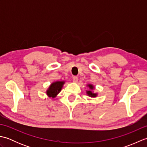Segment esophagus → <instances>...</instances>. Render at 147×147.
Wrapping results in <instances>:
<instances>
[{
    "label": "esophagus",
    "instance_id": "esophagus-1",
    "mask_svg": "<svg viewBox=\"0 0 147 147\" xmlns=\"http://www.w3.org/2000/svg\"><path fill=\"white\" fill-rule=\"evenodd\" d=\"M78 80V76H74L73 77V82L74 83H77Z\"/></svg>",
    "mask_w": 147,
    "mask_h": 147
}]
</instances>
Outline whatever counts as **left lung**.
I'll list each match as a JSON object with an SVG mask.
<instances>
[{
    "mask_svg": "<svg viewBox=\"0 0 147 147\" xmlns=\"http://www.w3.org/2000/svg\"><path fill=\"white\" fill-rule=\"evenodd\" d=\"M87 86H88L89 87V88L90 89V90L86 91L87 95H88L89 96H91V97H96V96H97V93H93L92 91V90L94 89V86H93L92 85H90V84H89V85H88Z\"/></svg>",
    "mask_w": 147,
    "mask_h": 147,
    "instance_id": "obj_1",
    "label": "left lung"
}]
</instances>
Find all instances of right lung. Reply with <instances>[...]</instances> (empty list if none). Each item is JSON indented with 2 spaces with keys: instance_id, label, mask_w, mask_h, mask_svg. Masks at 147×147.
Instances as JSON below:
<instances>
[{
  "instance_id": "1",
  "label": "right lung",
  "mask_w": 147,
  "mask_h": 147,
  "mask_svg": "<svg viewBox=\"0 0 147 147\" xmlns=\"http://www.w3.org/2000/svg\"><path fill=\"white\" fill-rule=\"evenodd\" d=\"M64 82H55L52 83L51 85H50L49 88L47 90V95L49 97L54 98L57 95L58 93L61 91L62 86H63Z\"/></svg>"
}]
</instances>
